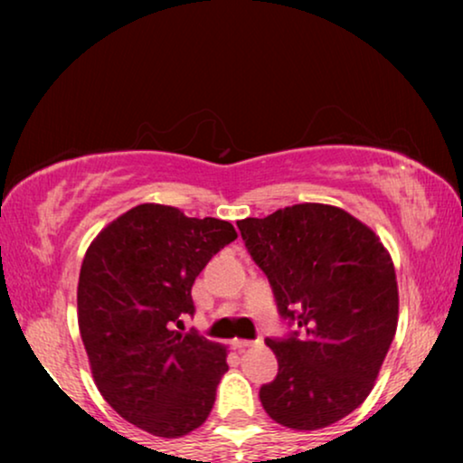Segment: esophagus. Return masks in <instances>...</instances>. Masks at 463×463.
<instances>
[{
    "mask_svg": "<svg viewBox=\"0 0 463 463\" xmlns=\"http://www.w3.org/2000/svg\"><path fill=\"white\" fill-rule=\"evenodd\" d=\"M233 350H238V352H244V350H249V347H252V345H257V344H252V341H246V339H233Z\"/></svg>",
    "mask_w": 463,
    "mask_h": 463,
    "instance_id": "34e87169",
    "label": "esophagus"
}]
</instances>
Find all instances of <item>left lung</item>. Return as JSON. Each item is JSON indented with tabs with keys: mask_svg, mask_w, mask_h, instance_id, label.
<instances>
[{
	"mask_svg": "<svg viewBox=\"0 0 463 463\" xmlns=\"http://www.w3.org/2000/svg\"><path fill=\"white\" fill-rule=\"evenodd\" d=\"M238 227L280 316L299 326L288 339L265 341L278 358L276 379L259 392L265 413L299 432L344 420L371 394L396 335L388 249L363 221L318 202Z\"/></svg>",
	"mask_w": 463,
	"mask_h": 463,
	"instance_id": "obj_1",
	"label": "left lung"
}]
</instances>
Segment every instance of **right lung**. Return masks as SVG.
<instances>
[{
    "instance_id": "1",
    "label": "right lung",
    "mask_w": 463,
    "mask_h": 463,
    "mask_svg": "<svg viewBox=\"0 0 463 463\" xmlns=\"http://www.w3.org/2000/svg\"><path fill=\"white\" fill-rule=\"evenodd\" d=\"M238 238L230 221L138 204L99 232L78 282V325L94 383L132 426L179 439L211 415L227 347L175 331L192 287Z\"/></svg>"
}]
</instances>
